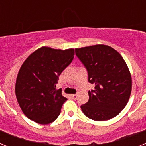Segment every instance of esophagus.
Wrapping results in <instances>:
<instances>
[{
  "mask_svg": "<svg viewBox=\"0 0 146 146\" xmlns=\"http://www.w3.org/2000/svg\"><path fill=\"white\" fill-rule=\"evenodd\" d=\"M72 99H74V100H76V99H77V94H72Z\"/></svg>",
  "mask_w": 146,
  "mask_h": 146,
  "instance_id": "esophagus-1",
  "label": "esophagus"
}]
</instances>
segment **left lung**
<instances>
[{"mask_svg": "<svg viewBox=\"0 0 146 146\" xmlns=\"http://www.w3.org/2000/svg\"><path fill=\"white\" fill-rule=\"evenodd\" d=\"M77 57L87 69L88 82L95 86L89 99L81 105L82 113L94 121L118 115L125 108L131 91V77L121 55L108 45L75 49Z\"/></svg>", "mask_w": 146, "mask_h": 146, "instance_id": "obj_1", "label": "left lung"}]
</instances>
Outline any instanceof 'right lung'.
<instances>
[{"mask_svg": "<svg viewBox=\"0 0 146 146\" xmlns=\"http://www.w3.org/2000/svg\"><path fill=\"white\" fill-rule=\"evenodd\" d=\"M74 55V49L43 47L24 61L17 77L15 94L27 118L40 124H48L58 117L67 99L62 95L61 89H56V84Z\"/></svg>", "mask_w": 146, "mask_h": 146, "instance_id": "obj_1", "label": "right lung"}]
</instances>
